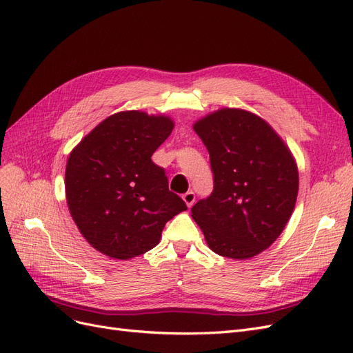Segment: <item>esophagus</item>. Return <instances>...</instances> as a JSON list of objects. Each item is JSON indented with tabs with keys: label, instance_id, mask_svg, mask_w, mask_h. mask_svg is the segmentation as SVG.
<instances>
[{
	"label": "esophagus",
	"instance_id": "34e87169",
	"mask_svg": "<svg viewBox=\"0 0 353 353\" xmlns=\"http://www.w3.org/2000/svg\"><path fill=\"white\" fill-rule=\"evenodd\" d=\"M183 200H184V203L187 205V208H191V206L194 205L196 194L193 193V191H188V193H185V194L183 196Z\"/></svg>",
	"mask_w": 353,
	"mask_h": 353
}]
</instances>
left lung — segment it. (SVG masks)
I'll return each instance as SVG.
<instances>
[{
	"label": "left lung",
	"instance_id": "8db88e82",
	"mask_svg": "<svg viewBox=\"0 0 353 353\" xmlns=\"http://www.w3.org/2000/svg\"><path fill=\"white\" fill-rule=\"evenodd\" d=\"M193 130L205 143L213 193L191 208L212 252L244 261L280 237L296 206L299 170L290 148L261 116L222 108Z\"/></svg>",
	"mask_w": 353,
	"mask_h": 353
}]
</instances>
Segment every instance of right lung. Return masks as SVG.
Segmentation results:
<instances>
[{
	"label": "right lung",
	"mask_w": 353,
	"mask_h": 353,
	"mask_svg": "<svg viewBox=\"0 0 353 353\" xmlns=\"http://www.w3.org/2000/svg\"><path fill=\"white\" fill-rule=\"evenodd\" d=\"M175 122L163 113L117 112L68 157L65 190L82 237L112 259L128 261L159 244L169 219L187 210L152 156Z\"/></svg>",
	"instance_id": "add662e5"
}]
</instances>
